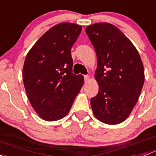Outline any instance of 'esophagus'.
I'll use <instances>...</instances> for the list:
<instances>
[{"label": "esophagus", "mask_w": 156, "mask_h": 156, "mask_svg": "<svg viewBox=\"0 0 156 156\" xmlns=\"http://www.w3.org/2000/svg\"><path fill=\"white\" fill-rule=\"evenodd\" d=\"M83 77H84V81H87L88 80L90 79V76L88 75H85Z\"/></svg>", "instance_id": "obj_1"}]
</instances>
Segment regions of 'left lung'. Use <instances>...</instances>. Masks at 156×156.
Listing matches in <instances>:
<instances>
[{
  "label": "left lung",
  "mask_w": 156,
  "mask_h": 156,
  "mask_svg": "<svg viewBox=\"0 0 156 156\" xmlns=\"http://www.w3.org/2000/svg\"><path fill=\"white\" fill-rule=\"evenodd\" d=\"M97 56L95 78L99 92L90 104L94 116L110 125L121 123L132 112L144 83L138 51L119 29L110 23L86 28Z\"/></svg>",
  "instance_id": "left-lung-1"
}]
</instances>
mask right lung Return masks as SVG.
Masks as SVG:
<instances>
[{"label": "right lung", "instance_id": "add662e5", "mask_svg": "<svg viewBox=\"0 0 156 156\" xmlns=\"http://www.w3.org/2000/svg\"><path fill=\"white\" fill-rule=\"evenodd\" d=\"M81 29L74 23L57 24L37 40L26 56L24 86L33 108L44 120L66 117L82 87L83 77L73 73L71 56Z\"/></svg>", "mask_w": 156, "mask_h": 156}]
</instances>
